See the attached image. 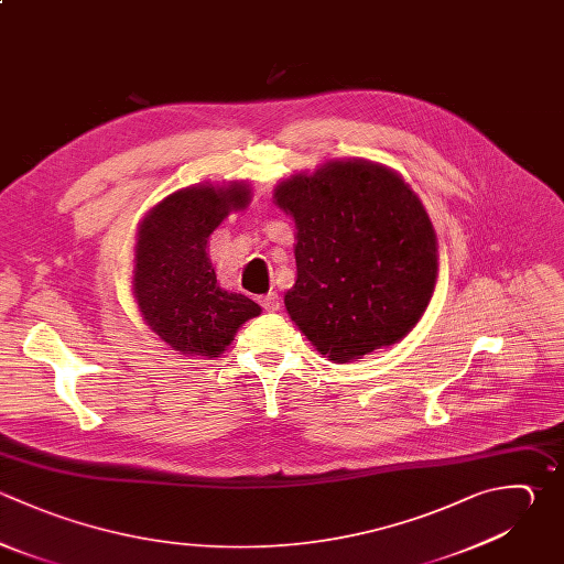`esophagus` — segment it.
Masks as SVG:
<instances>
[{"mask_svg":"<svg viewBox=\"0 0 564 564\" xmlns=\"http://www.w3.org/2000/svg\"><path fill=\"white\" fill-rule=\"evenodd\" d=\"M260 306H262L264 311H269V313L280 311V297H278V293H267V295H262V297H260Z\"/></svg>","mask_w":564,"mask_h":564,"instance_id":"obj_1","label":"esophagus"}]
</instances>
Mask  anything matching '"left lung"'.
I'll return each instance as SVG.
<instances>
[{
    "label": "left lung",
    "mask_w": 564,
    "mask_h": 564,
    "mask_svg": "<svg viewBox=\"0 0 564 564\" xmlns=\"http://www.w3.org/2000/svg\"><path fill=\"white\" fill-rule=\"evenodd\" d=\"M275 203L297 227V280L286 311L330 361L405 337L436 282V238L414 192L368 161L293 176Z\"/></svg>",
    "instance_id": "1"
}]
</instances>
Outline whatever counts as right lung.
I'll list each match as a JSON object with an SVG mask.
<instances>
[{
    "label": "right lung",
    "instance_id": "add662e5",
    "mask_svg": "<svg viewBox=\"0 0 564 564\" xmlns=\"http://www.w3.org/2000/svg\"><path fill=\"white\" fill-rule=\"evenodd\" d=\"M247 203L240 183L189 187L156 205L141 225L134 295L148 326L183 355L218 357L240 324L260 315L253 300L218 286L207 258L214 229Z\"/></svg>",
    "mask_w": 564,
    "mask_h": 564
}]
</instances>
